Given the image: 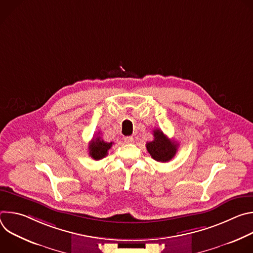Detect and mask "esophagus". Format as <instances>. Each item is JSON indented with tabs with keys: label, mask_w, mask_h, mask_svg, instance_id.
Returning <instances> with one entry per match:
<instances>
[{
	"label": "esophagus",
	"mask_w": 253,
	"mask_h": 253,
	"mask_svg": "<svg viewBox=\"0 0 253 253\" xmlns=\"http://www.w3.org/2000/svg\"><path fill=\"white\" fill-rule=\"evenodd\" d=\"M124 142L129 144V143H133L134 142V138L132 136H126L124 137Z\"/></svg>",
	"instance_id": "1"
}]
</instances>
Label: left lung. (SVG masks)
I'll use <instances>...</instances> for the list:
<instances>
[{
  "mask_svg": "<svg viewBox=\"0 0 253 253\" xmlns=\"http://www.w3.org/2000/svg\"><path fill=\"white\" fill-rule=\"evenodd\" d=\"M154 140L146 143V148L151 157L158 162H168L176 154L178 144L169 139L160 129H155Z\"/></svg>",
  "mask_w": 253,
  "mask_h": 253,
  "instance_id": "1",
  "label": "left lung"
}]
</instances>
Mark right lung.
I'll return each instance as SVG.
<instances>
[{
	"mask_svg": "<svg viewBox=\"0 0 253 253\" xmlns=\"http://www.w3.org/2000/svg\"><path fill=\"white\" fill-rule=\"evenodd\" d=\"M112 144L113 142H105L100 136H97L89 143V155L95 160H100L108 154V150L112 147Z\"/></svg>",
	"mask_w": 253,
	"mask_h": 253,
	"instance_id": "right-lung-1",
	"label": "right lung"
}]
</instances>
